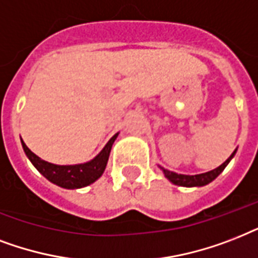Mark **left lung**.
I'll return each mask as SVG.
<instances>
[{"mask_svg": "<svg viewBox=\"0 0 258 258\" xmlns=\"http://www.w3.org/2000/svg\"><path fill=\"white\" fill-rule=\"evenodd\" d=\"M237 149H234V152L231 153L230 157L227 159L225 163L217 167L213 171H209V172L199 173V175H183V173H176L172 172V171H168V169L163 168L160 165V169L164 173V176L168 179L171 183H173L175 185H181V187H203V185L209 184L211 181L214 180L215 177L218 176L219 173L222 172L223 169L226 168V165L230 163V160L234 157Z\"/></svg>", "mask_w": 258, "mask_h": 258, "instance_id": "8db88e82", "label": "left lung"}]
</instances>
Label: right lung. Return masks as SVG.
<instances>
[{"label":"right lung","instance_id":"obj_1","mask_svg":"<svg viewBox=\"0 0 258 258\" xmlns=\"http://www.w3.org/2000/svg\"><path fill=\"white\" fill-rule=\"evenodd\" d=\"M117 137H118V133H115L107 141L103 149L98 153L97 156L94 157L93 160L87 161V163H82V164L71 165H57L52 164V163H48V161L40 159L37 155H35L25 145L23 140H21V145H23L24 152H25L28 159L31 160L33 167L45 179H48L53 184L59 185L61 188L77 189L91 184V183H94V181L98 180L102 176V173L106 168L109 156H110L111 147H113V144H114Z\"/></svg>","mask_w":258,"mask_h":258}]
</instances>
